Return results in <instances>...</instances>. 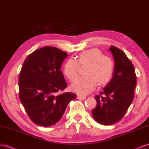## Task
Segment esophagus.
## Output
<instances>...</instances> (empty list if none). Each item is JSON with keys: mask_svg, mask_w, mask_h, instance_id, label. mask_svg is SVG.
<instances>
[{"mask_svg": "<svg viewBox=\"0 0 149 149\" xmlns=\"http://www.w3.org/2000/svg\"><path fill=\"white\" fill-rule=\"evenodd\" d=\"M77 98L78 99H79V100H84V99H86V97H84V96L78 95V96L77 97Z\"/></svg>", "mask_w": 149, "mask_h": 149, "instance_id": "obj_1", "label": "esophagus"}]
</instances>
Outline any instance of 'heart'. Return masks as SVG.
<instances>
[{
    "label": "heart",
    "mask_w": 149,
    "mask_h": 149,
    "mask_svg": "<svg viewBox=\"0 0 149 149\" xmlns=\"http://www.w3.org/2000/svg\"><path fill=\"white\" fill-rule=\"evenodd\" d=\"M80 65H87L84 74L86 76L77 79L72 84L73 91L81 95H86L95 90L98 84L103 86L112 79L114 72V63L112 59L97 49L83 51L77 61L69 58L63 65V73L70 82H73L78 76Z\"/></svg>",
    "instance_id": "b5f03b06"
}]
</instances>
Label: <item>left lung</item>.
Returning <instances> with one entry per match:
<instances>
[{"label":"left lung","instance_id":"1","mask_svg":"<svg viewBox=\"0 0 149 149\" xmlns=\"http://www.w3.org/2000/svg\"><path fill=\"white\" fill-rule=\"evenodd\" d=\"M115 61L113 77L96 95L97 106L92 111L93 118L100 124L112 125L124 116L134 98L137 77L132 63L122 50L110 47Z\"/></svg>","mask_w":149,"mask_h":149}]
</instances>
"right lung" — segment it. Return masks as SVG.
I'll return each mask as SVG.
<instances>
[{
  "label": "right lung",
  "instance_id": "add662e5",
  "mask_svg": "<svg viewBox=\"0 0 149 149\" xmlns=\"http://www.w3.org/2000/svg\"><path fill=\"white\" fill-rule=\"evenodd\" d=\"M67 56L61 49L46 46L29 54L23 63L19 77V99L30 118L37 125L56 124L77 97L72 92L57 94L67 87L61 70Z\"/></svg>",
  "mask_w": 149,
  "mask_h": 149
}]
</instances>
